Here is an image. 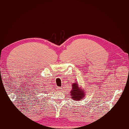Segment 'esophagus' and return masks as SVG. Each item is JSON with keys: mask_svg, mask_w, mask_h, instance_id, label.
I'll list each match as a JSON object with an SVG mask.
<instances>
[{"mask_svg": "<svg viewBox=\"0 0 129 129\" xmlns=\"http://www.w3.org/2000/svg\"><path fill=\"white\" fill-rule=\"evenodd\" d=\"M61 87H58V89H61Z\"/></svg>", "mask_w": 129, "mask_h": 129, "instance_id": "obj_1", "label": "esophagus"}]
</instances>
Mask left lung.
<instances>
[{
  "label": "left lung",
  "mask_w": 129,
  "mask_h": 129,
  "mask_svg": "<svg viewBox=\"0 0 129 129\" xmlns=\"http://www.w3.org/2000/svg\"><path fill=\"white\" fill-rule=\"evenodd\" d=\"M71 95L72 99L74 101H80L83 97H85V93L84 90H82L78 86L77 84H73L72 85V89L71 91Z\"/></svg>",
  "instance_id": "obj_1"
}]
</instances>
